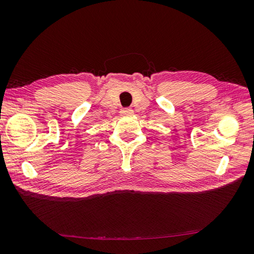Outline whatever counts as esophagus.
Masks as SVG:
<instances>
[{"instance_id":"obj_1","label":"esophagus","mask_w":254,"mask_h":254,"mask_svg":"<svg viewBox=\"0 0 254 254\" xmlns=\"http://www.w3.org/2000/svg\"><path fill=\"white\" fill-rule=\"evenodd\" d=\"M120 113H121V115H132L133 110L130 109V107H127V109H122Z\"/></svg>"}]
</instances>
